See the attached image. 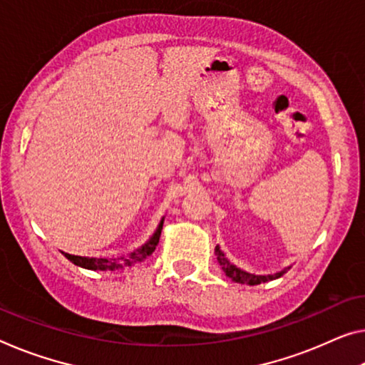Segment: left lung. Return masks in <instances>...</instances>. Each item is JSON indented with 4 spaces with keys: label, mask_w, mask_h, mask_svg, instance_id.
I'll return each mask as SVG.
<instances>
[{
    "label": "left lung",
    "mask_w": 365,
    "mask_h": 365,
    "mask_svg": "<svg viewBox=\"0 0 365 365\" xmlns=\"http://www.w3.org/2000/svg\"><path fill=\"white\" fill-rule=\"evenodd\" d=\"M215 255H217L218 264H220V266H222V269H223V272H225L230 279L235 280V282H238V284L257 285V284L267 282V280L277 279V277H280V276H282V274L285 272V271H280V272H277V274H274V276H255V274L245 272V271H241L240 267L233 266L232 262H230V261L227 259L225 255L222 253V251H220V248H218V246H215Z\"/></svg>",
    "instance_id": "obj_1"
}]
</instances>
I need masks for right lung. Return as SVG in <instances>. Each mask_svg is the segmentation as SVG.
Wrapping results in <instances>:
<instances>
[{
  "label": "right lung",
  "instance_id": "1",
  "mask_svg": "<svg viewBox=\"0 0 365 365\" xmlns=\"http://www.w3.org/2000/svg\"><path fill=\"white\" fill-rule=\"evenodd\" d=\"M161 230H163V220L160 222L158 230H156L153 237L148 241L147 245H143L142 248H138L133 253L117 257V259H106V257H83V256H75V255H68L63 253L66 259H70L73 264L85 267V269H93V271H122L128 266H133L135 262H142L147 259V257L153 253L156 245H158L160 237H161Z\"/></svg>",
  "mask_w": 365,
  "mask_h": 365
}]
</instances>
